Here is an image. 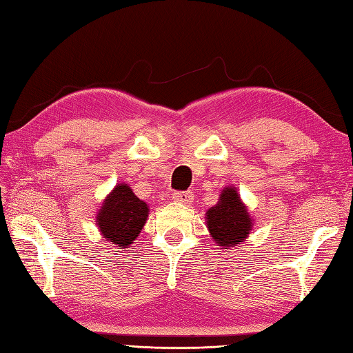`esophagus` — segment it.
<instances>
[{
	"label": "esophagus",
	"mask_w": 353,
	"mask_h": 353,
	"mask_svg": "<svg viewBox=\"0 0 353 353\" xmlns=\"http://www.w3.org/2000/svg\"><path fill=\"white\" fill-rule=\"evenodd\" d=\"M172 200L174 202H181V203H191L194 200V194L191 191H185V192H174L172 194Z\"/></svg>",
	"instance_id": "1"
}]
</instances>
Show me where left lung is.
Returning a JSON list of instances; mask_svg holds the SVG:
<instances>
[{
    "label": "left lung",
    "instance_id": "left-lung-1",
    "mask_svg": "<svg viewBox=\"0 0 353 353\" xmlns=\"http://www.w3.org/2000/svg\"><path fill=\"white\" fill-rule=\"evenodd\" d=\"M206 228L220 250H232L250 237L254 220L240 199L237 186H226L219 202L206 211Z\"/></svg>",
    "mask_w": 353,
    "mask_h": 353
}]
</instances>
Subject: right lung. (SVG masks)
<instances>
[{"label": "right lung", "instance_id": "1", "mask_svg": "<svg viewBox=\"0 0 353 353\" xmlns=\"http://www.w3.org/2000/svg\"><path fill=\"white\" fill-rule=\"evenodd\" d=\"M150 208L137 197L127 183H117L103 199L96 214V225L101 236L123 250L133 245L147 223Z\"/></svg>", "mask_w": 353, "mask_h": 353}]
</instances>
